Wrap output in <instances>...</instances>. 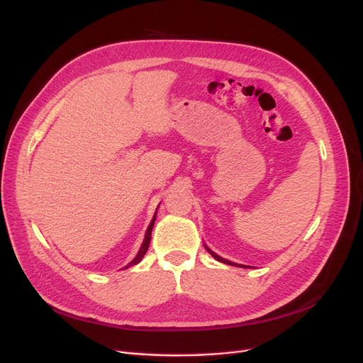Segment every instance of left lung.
<instances>
[{"mask_svg": "<svg viewBox=\"0 0 363 363\" xmlns=\"http://www.w3.org/2000/svg\"><path fill=\"white\" fill-rule=\"evenodd\" d=\"M206 249H207V247H206ZM207 252H208V253H211V255H212V256H213V257H215L216 260H219V262H222V263H226V264H233V266H234V264H237V263H233V262H230V260H226V259H222L220 256H218V255H216V253H213L212 250H208V249H207ZM237 266H240V268H244V266H241V264H237Z\"/></svg>", "mask_w": 363, "mask_h": 363, "instance_id": "left-lung-1", "label": "left lung"}]
</instances>
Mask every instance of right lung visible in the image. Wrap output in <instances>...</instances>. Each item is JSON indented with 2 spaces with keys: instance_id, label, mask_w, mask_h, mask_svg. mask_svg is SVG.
<instances>
[{
  "instance_id": "obj_1",
  "label": "right lung",
  "mask_w": 363,
  "mask_h": 363,
  "mask_svg": "<svg viewBox=\"0 0 363 363\" xmlns=\"http://www.w3.org/2000/svg\"><path fill=\"white\" fill-rule=\"evenodd\" d=\"M155 220H156V216L152 218L151 223L148 225V230H147V233H145L144 242H143V245H141V249H140V252H138L137 257L133 259V260L126 266V268H129V266H132V264H137V263H140V262H141V259L144 257V255L147 253V250H148V245H150V240H151V231H152V226H155Z\"/></svg>"
}]
</instances>
